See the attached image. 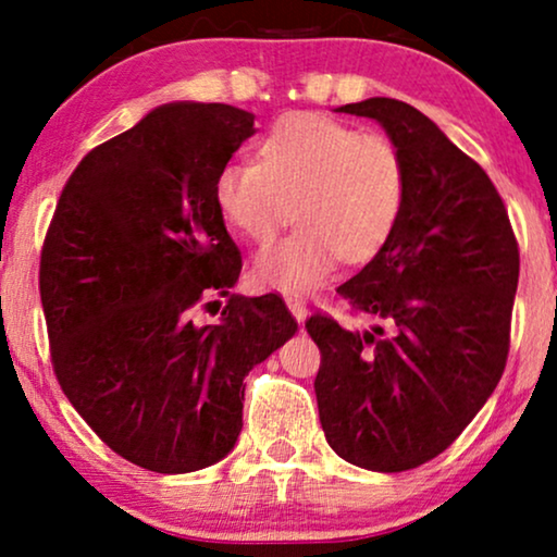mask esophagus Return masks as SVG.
I'll return each mask as SVG.
<instances>
[{
  "label": "esophagus",
  "instance_id": "1",
  "mask_svg": "<svg viewBox=\"0 0 557 557\" xmlns=\"http://www.w3.org/2000/svg\"><path fill=\"white\" fill-rule=\"evenodd\" d=\"M286 299V304H288V309H292V314L299 319V322H304V319H307V301H304V296H299V294H286L284 296Z\"/></svg>",
  "mask_w": 557,
  "mask_h": 557
}]
</instances>
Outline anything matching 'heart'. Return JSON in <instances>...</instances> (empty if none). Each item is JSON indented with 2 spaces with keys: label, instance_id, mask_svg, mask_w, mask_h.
Segmentation results:
<instances>
[{
  "label": "heart",
  "instance_id": "1",
  "mask_svg": "<svg viewBox=\"0 0 557 557\" xmlns=\"http://www.w3.org/2000/svg\"><path fill=\"white\" fill-rule=\"evenodd\" d=\"M408 170L391 136L294 113L271 128L258 162H231L215 197L227 223L265 246L296 218L284 243L258 256L256 273L281 292L314 286L342 261L385 246L406 205Z\"/></svg>",
  "mask_w": 557,
  "mask_h": 557
}]
</instances>
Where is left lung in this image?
I'll return each instance as SVG.
<instances>
[{
  "label": "left lung",
  "mask_w": 557,
  "mask_h": 557,
  "mask_svg": "<svg viewBox=\"0 0 557 557\" xmlns=\"http://www.w3.org/2000/svg\"><path fill=\"white\" fill-rule=\"evenodd\" d=\"M339 113L375 119L406 159L400 220L337 288L357 332L314 311L319 421L342 459L406 471L444 454L497 387L509 355L520 248L482 166L413 106L368 98Z\"/></svg>",
  "instance_id": "8db88e82"
}]
</instances>
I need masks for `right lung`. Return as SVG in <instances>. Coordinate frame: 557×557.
Returning <instances> with one entry per match:
<instances>
[{"instance_id": "right-lung-1", "label": "right lung", "mask_w": 557, "mask_h": 557, "mask_svg": "<svg viewBox=\"0 0 557 557\" xmlns=\"http://www.w3.org/2000/svg\"><path fill=\"white\" fill-rule=\"evenodd\" d=\"M253 134L233 106H159L81 159L45 233L52 372L111 451L157 474L231 451L243 380L296 332L278 294H227L243 258L215 185ZM215 295L228 301L208 325Z\"/></svg>"}]
</instances>
